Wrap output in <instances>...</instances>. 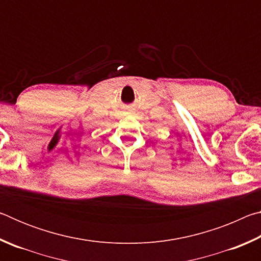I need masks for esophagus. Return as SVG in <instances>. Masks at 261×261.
<instances>
[{
	"instance_id": "esophagus-1",
	"label": "esophagus",
	"mask_w": 261,
	"mask_h": 261,
	"mask_svg": "<svg viewBox=\"0 0 261 261\" xmlns=\"http://www.w3.org/2000/svg\"><path fill=\"white\" fill-rule=\"evenodd\" d=\"M127 114H131V113H127Z\"/></svg>"
}]
</instances>
